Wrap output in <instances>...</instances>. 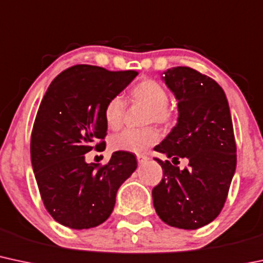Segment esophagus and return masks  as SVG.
Returning <instances> with one entry per match:
<instances>
[{
	"mask_svg": "<svg viewBox=\"0 0 263 263\" xmlns=\"http://www.w3.org/2000/svg\"><path fill=\"white\" fill-rule=\"evenodd\" d=\"M147 160H148V157H147L146 155H137L138 163H145L147 162Z\"/></svg>",
	"mask_w": 263,
	"mask_h": 263,
	"instance_id": "obj_1",
	"label": "esophagus"
}]
</instances>
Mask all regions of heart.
<instances>
[{
  "label": "heart",
  "mask_w": 263,
  "mask_h": 263,
  "mask_svg": "<svg viewBox=\"0 0 263 263\" xmlns=\"http://www.w3.org/2000/svg\"><path fill=\"white\" fill-rule=\"evenodd\" d=\"M129 101L135 105L147 107L145 123H158L167 126L174 122L175 111L168 105V91L161 82L145 79L137 82L129 91ZM125 103L121 97L115 96L107 101L103 108V120L106 126L116 131L123 123ZM160 141V132L155 127L142 129H125L109 138V147L114 151H126L140 154Z\"/></svg>",
  "instance_id": "heart-1"
}]
</instances>
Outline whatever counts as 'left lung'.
<instances>
[{"label": "left lung", "instance_id": "obj_1", "mask_svg": "<svg viewBox=\"0 0 263 263\" xmlns=\"http://www.w3.org/2000/svg\"><path fill=\"white\" fill-rule=\"evenodd\" d=\"M163 80L178 101V120L155 151L174 161L186 157L190 163L180 170L155 158L163 177L152 190L154 206L164 223L197 230L220 215L235 175L237 158L229 102L215 80L191 67L170 68Z\"/></svg>", "mask_w": 263, "mask_h": 263}]
</instances>
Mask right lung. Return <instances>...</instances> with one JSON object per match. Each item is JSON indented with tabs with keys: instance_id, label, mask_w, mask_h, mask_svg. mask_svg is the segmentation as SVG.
Listing matches in <instances>:
<instances>
[{
	"instance_id": "1",
	"label": "right lung",
	"mask_w": 263,
	"mask_h": 263,
	"mask_svg": "<svg viewBox=\"0 0 263 263\" xmlns=\"http://www.w3.org/2000/svg\"><path fill=\"white\" fill-rule=\"evenodd\" d=\"M138 74L91 65L67 68L41 101L32 135L31 162L40 195L54 221L73 230L103 223L117 190L137 168L132 152L117 151L108 163H86L85 154L106 147L103 108Z\"/></svg>"
}]
</instances>
